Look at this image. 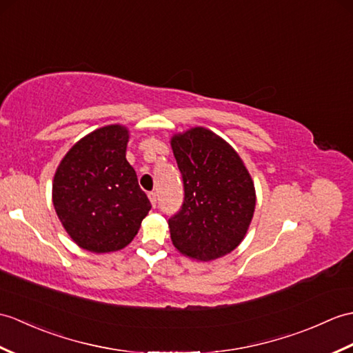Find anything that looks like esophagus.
Listing matches in <instances>:
<instances>
[{
	"mask_svg": "<svg viewBox=\"0 0 353 353\" xmlns=\"http://www.w3.org/2000/svg\"><path fill=\"white\" fill-rule=\"evenodd\" d=\"M149 199H150V203L153 204V206H157V203H158V194L154 192V191L149 192Z\"/></svg>",
	"mask_w": 353,
	"mask_h": 353,
	"instance_id": "obj_1",
	"label": "esophagus"
}]
</instances>
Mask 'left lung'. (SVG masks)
Returning <instances> with one entry per match:
<instances>
[{"label": "left lung", "instance_id": "obj_1", "mask_svg": "<svg viewBox=\"0 0 353 353\" xmlns=\"http://www.w3.org/2000/svg\"><path fill=\"white\" fill-rule=\"evenodd\" d=\"M185 199L168 219L173 245L183 256L210 261L239 245L254 215L256 190L239 154L223 138L192 128L171 138Z\"/></svg>", "mask_w": 353, "mask_h": 353}]
</instances>
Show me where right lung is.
<instances>
[{"label":"right lung","mask_w":353,"mask_h":353,"mask_svg":"<svg viewBox=\"0 0 353 353\" xmlns=\"http://www.w3.org/2000/svg\"><path fill=\"white\" fill-rule=\"evenodd\" d=\"M129 130L110 125L81 138L55 171L52 203L78 247L111 252L132 242L152 204L126 161Z\"/></svg>","instance_id":"right-lung-1"}]
</instances>
